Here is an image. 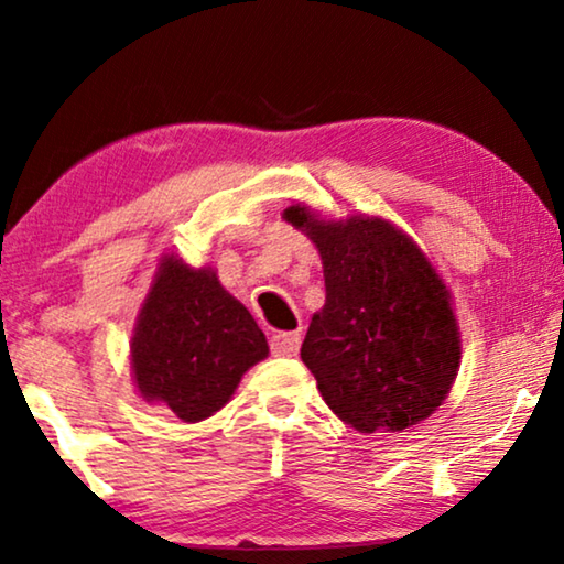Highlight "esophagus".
<instances>
[{"mask_svg": "<svg viewBox=\"0 0 564 564\" xmlns=\"http://www.w3.org/2000/svg\"><path fill=\"white\" fill-rule=\"evenodd\" d=\"M269 346H272V354H276V357H295L300 351V334L297 330H276L269 338Z\"/></svg>", "mask_w": 564, "mask_h": 564, "instance_id": "obj_1", "label": "esophagus"}]
</instances>
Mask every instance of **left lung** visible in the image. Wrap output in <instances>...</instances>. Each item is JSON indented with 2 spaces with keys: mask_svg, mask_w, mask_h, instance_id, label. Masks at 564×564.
Returning <instances> with one entry per match:
<instances>
[{
  "mask_svg": "<svg viewBox=\"0 0 564 564\" xmlns=\"http://www.w3.org/2000/svg\"><path fill=\"white\" fill-rule=\"evenodd\" d=\"M318 246L326 305L300 357L323 400L361 434L403 431L442 405L459 367L449 292L411 238L382 218L326 223L284 210Z\"/></svg>",
  "mask_w": 564,
  "mask_h": 564,
  "instance_id": "obj_1",
  "label": "left lung"
}]
</instances>
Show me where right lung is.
I'll return each instance as SVG.
<instances>
[{"label": "right lung", "instance_id": "add662e5", "mask_svg": "<svg viewBox=\"0 0 564 564\" xmlns=\"http://www.w3.org/2000/svg\"><path fill=\"white\" fill-rule=\"evenodd\" d=\"M267 351L257 321L215 272L164 259L133 336V375L145 400L182 421H203L228 403Z\"/></svg>", "mask_w": 564, "mask_h": 564}]
</instances>
